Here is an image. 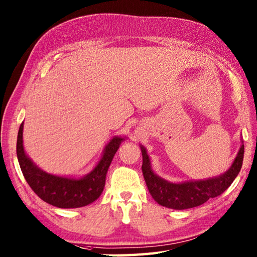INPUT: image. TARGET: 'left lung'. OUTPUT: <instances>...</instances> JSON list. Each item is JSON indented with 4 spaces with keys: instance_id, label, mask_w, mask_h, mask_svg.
I'll list each match as a JSON object with an SVG mask.
<instances>
[{
    "instance_id": "1",
    "label": "left lung",
    "mask_w": 257,
    "mask_h": 257,
    "mask_svg": "<svg viewBox=\"0 0 257 257\" xmlns=\"http://www.w3.org/2000/svg\"><path fill=\"white\" fill-rule=\"evenodd\" d=\"M141 150L143 156L142 172L154 200L163 207L176 210L198 207L207 202L210 198H215L223 193L240 173L244 156V145L242 144L234 162L224 174L204 180L173 184L154 173L145 147L141 145Z\"/></svg>"
}]
</instances>
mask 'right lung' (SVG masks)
Masks as SVG:
<instances>
[{
    "mask_svg": "<svg viewBox=\"0 0 257 257\" xmlns=\"http://www.w3.org/2000/svg\"><path fill=\"white\" fill-rule=\"evenodd\" d=\"M23 127L24 122L21 124L17 134V159L27 184L42 200L57 208L71 209L88 206L101 196L105 186L107 169L124 138L114 136L105 146L103 155L93 170L82 178L76 179L51 175L38 168L24 151Z\"/></svg>",
    "mask_w": 257,
    "mask_h": 257,
    "instance_id": "1",
    "label": "right lung"
}]
</instances>
